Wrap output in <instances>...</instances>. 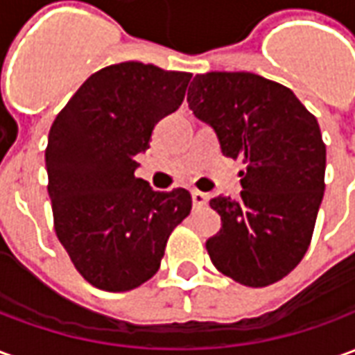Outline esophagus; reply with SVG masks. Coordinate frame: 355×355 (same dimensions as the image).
<instances>
[{
  "label": "esophagus",
  "instance_id": "obj_1",
  "mask_svg": "<svg viewBox=\"0 0 355 355\" xmlns=\"http://www.w3.org/2000/svg\"><path fill=\"white\" fill-rule=\"evenodd\" d=\"M192 201L196 207H203L207 203V193L200 192V190H192Z\"/></svg>",
  "mask_w": 355,
  "mask_h": 355
}]
</instances>
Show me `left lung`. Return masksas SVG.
Here are the masks:
<instances>
[{"label": "left lung", "instance_id": "obj_1", "mask_svg": "<svg viewBox=\"0 0 355 355\" xmlns=\"http://www.w3.org/2000/svg\"><path fill=\"white\" fill-rule=\"evenodd\" d=\"M188 106L245 165L238 200L209 201L223 220L205 243L211 262L247 287L279 282L308 251L325 192L318 119L291 89L251 72L198 73Z\"/></svg>", "mask_w": 355, "mask_h": 355}]
</instances>
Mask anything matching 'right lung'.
Wrapping results in <instances>:
<instances>
[{
    "label": "right lung",
    "mask_w": 355,
    "mask_h": 355,
    "mask_svg": "<svg viewBox=\"0 0 355 355\" xmlns=\"http://www.w3.org/2000/svg\"><path fill=\"white\" fill-rule=\"evenodd\" d=\"M192 73L121 62L94 72L60 110L45 167L55 232L91 285L123 293L159 270L171 232L190 215L184 188L135 177L155 123L182 104Z\"/></svg>",
    "instance_id": "1"
}]
</instances>
